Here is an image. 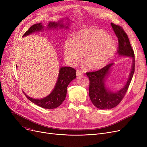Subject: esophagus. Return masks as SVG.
I'll return each instance as SVG.
<instances>
[{
    "label": "esophagus",
    "mask_w": 147,
    "mask_h": 147,
    "mask_svg": "<svg viewBox=\"0 0 147 147\" xmlns=\"http://www.w3.org/2000/svg\"><path fill=\"white\" fill-rule=\"evenodd\" d=\"M83 74V71L80 70V69H78V70H77V71H76V74L78 76H80V75H82Z\"/></svg>",
    "instance_id": "esophagus-1"
}]
</instances>
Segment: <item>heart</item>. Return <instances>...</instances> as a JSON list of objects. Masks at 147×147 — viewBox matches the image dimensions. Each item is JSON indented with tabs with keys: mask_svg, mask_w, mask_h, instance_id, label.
Segmentation results:
<instances>
[{
	"mask_svg": "<svg viewBox=\"0 0 147 147\" xmlns=\"http://www.w3.org/2000/svg\"><path fill=\"white\" fill-rule=\"evenodd\" d=\"M116 44L113 38L104 31L96 28L80 30L74 39L68 38L64 46L65 57L69 63L74 64L84 59L94 69L105 67L116 52Z\"/></svg>",
	"mask_w": 147,
	"mask_h": 147,
	"instance_id": "heart-1",
	"label": "heart"
}]
</instances>
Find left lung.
I'll use <instances>...</instances> for the list:
<instances>
[{
    "mask_svg": "<svg viewBox=\"0 0 147 147\" xmlns=\"http://www.w3.org/2000/svg\"><path fill=\"white\" fill-rule=\"evenodd\" d=\"M111 24L119 40L118 54L119 55L132 57L133 64L126 84L115 93L108 90L105 86L106 77L113 64H108L98 71L86 73L89 79V95L90 99L92 104L96 108L102 110L113 109L119 104L126 94L135 71L134 51L131 46L127 34L121 26L113 22Z\"/></svg>",
    "mask_w": 147,
    "mask_h": 147,
    "instance_id": "left-lung-1",
    "label": "left lung"
}]
</instances>
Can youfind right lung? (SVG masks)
Wrapping results in <instances>:
<instances>
[{"label": "right lung", "mask_w": 147, "mask_h": 147, "mask_svg": "<svg viewBox=\"0 0 147 147\" xmlns=\"http://www.w3.org/2000/svg\"><path fill=\"white\" fill-rule=\"evenodd\" d=\"M64 27L63 24L58 22H50L48 24V27ZM67 27V26L66 27ZM43 26L42 23H38L31 26V27L23 34V36H27L34 32H38L42 30ZM76 78V70L74 68L64 67H61L59 69L58 78L56 85L51 93L48 96L43 99H33L28 96L25 93V96L30 101L36 104L43 109H56L59 107L65 100L67 94V86L73 79Z\"/></svg>", "instance_id": "add662e5"}]
</instances>
